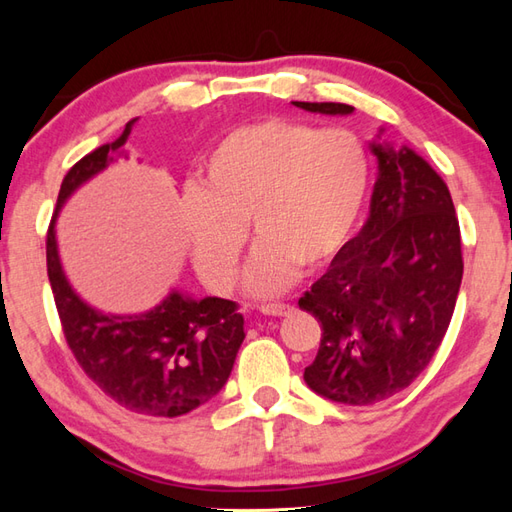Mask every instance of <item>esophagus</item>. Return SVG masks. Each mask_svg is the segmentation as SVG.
<instances>
[{"mask_svg": "<svg viewBox=\"0 0 512 512\" xmlns=\"http://www.w3.org/2000/svg\"><path fill=\"white\" fill-rule=\"evenodd\" d=\"M259 310L268 314V317H288L292 312V306H288V303H264Z\"/></svg>", "mask_w": 512, "mask_h": 512, "instance_id": "obj_1", "label": "esophagus"}]
</instances>
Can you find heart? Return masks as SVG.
Here are the masks:
<instances>
[{"mask_svg":"<svg viewBox=\"0 0 512 512\" xmlns=\"http://www.w3.org/2000/svg\"><path fill=\"white\" fill-rule=\"evenodd\" d=\"M365 140L343 127L268 118L217 143L202 189L187 195L184 235L211 288L233 290L250 222L257 253L246 275L255 297H273L297 268L317 270L350 242L372 189Z\"/></svg>","mask_w":512,"mask_h":512,"instance_id":"heart-1","label":"heart"}]
</instances>
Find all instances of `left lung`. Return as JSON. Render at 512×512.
I'll return each mask as SVG.
<instances>
[{
	"label": "left lung",
	"instance_id": "obj_1",
	"mask_svg": "<svg viewBox=\"0 0 512 512\" xmlns=\"http://www.w3.org/2000/svg\"><path fill=\"white\" fill-rule=\"evenodd\" d=\"M292 103L325 116L354 112L343 103ZM380 134L369 143L378 178L367 222L299 299L323 330L303 380L319 396L354 407L391 398L429 365L464 270L447 182L416 151L394 149Z\"/></svg>",
	"mask_w": 512,
	"mask_h": 512
}]
</instances>
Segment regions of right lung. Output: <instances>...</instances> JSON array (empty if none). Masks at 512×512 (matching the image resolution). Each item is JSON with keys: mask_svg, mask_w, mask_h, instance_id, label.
<instances>
[{"mask_svg": "<svg viewBox=\"0 0 512 512\" xmlns=\"http://www.w3.org/2000/svg\"><path fill=\"white\" fill-rule=\"evenodd\" d=\"M114 143L94 149L61 182L46 242L54 303L76 361L107 396L143 416L176 418L220 394L244 341V317L233 301L195 299L173 288L158 306L138 314H112L90 306L65 275L57 220L72 195L118 158L132 127Z\"/></svg>", "mask_w": 512, "mask_h": 512, "instance_id": "1", "label": "right lung"}]
</instances>
